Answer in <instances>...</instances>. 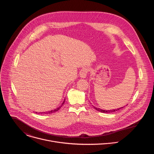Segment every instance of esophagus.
<instances>
[{"instance_id": "1", "label": "esophagus", "mask_w": 154, "mask_h": 154, "mask_svg": "<svg viewBox=\"0 0 154 154\" xmlns=\"http://www.w3.org/2000/svg\"><path fill=\"white\" fill-rule=\"evenodd\" d=\"M88 72V69L87 68L82 69L80 71V77L81 78H83V79L86 78Z\"/></svg>"}]
</instances>
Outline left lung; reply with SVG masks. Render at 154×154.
<instances>
[{"label":"left lung","mask_w":154,"mask_h":154,"mask_svg":"<svg viewBox=\"0 0 154 154\" xmlns=\"http://www.w3.org/2000/svg\"><path fill=\"white\" fill-rule=\"evenodd\" d=\"M93 107H94V109H96V110H97V111H99V112H102V113H112V112H116V111H118V110H119V109H121L122 108H123L124 106H122V107H121V108H117V109H109V110H105V109H100V108H97V107H96V106H93Z\"/></svg>","instance_id":"1"}]
</instances>
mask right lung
<instances>
[{"mask_svg":"<svg viewBox=\"0 0 154 154\" xmlns=\"http://www.w3.org/2000/svg\"><path fill=\"white\" fill-rule=\"evenodd\" d=\"M64 100H65V99L63 100V103H61V105L59 106V107H58L57 108H56V109H54V110H51V111H49V112H44L43 113H45V114H51V113H54V112H57L58 109H60V108L62 106V105L64 104Z\"/></svg>","mask_w":154,"mask_h":154,"instance_id":"add662e5","label":"right lung"}]
</instances>
